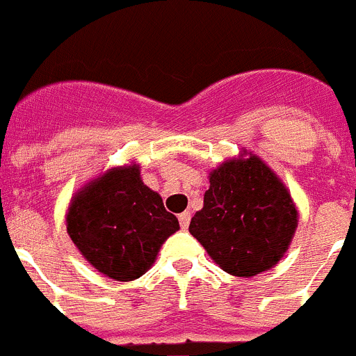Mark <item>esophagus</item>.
Here are the masks:
<instances>
[{
    "mask_svg": "<svg viewBox=\"0 0 356 356\" xmlns=\"http://www.w3.org/2000/svg\"><path fill=\"white\" fill-rule=\"evenodd\" d=\"M190 220H191V215L188 211H184V213H181V215H179V224H181L182 229H188Z\"/></svg>",
    "mask_w": 356,
    "mask_h": 356,
    "instance_id": "34e87169",
    "label": "esophagus"
}]
</instances>
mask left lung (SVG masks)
Instances as JSON below:
<instances>
[{"mask_svg":"<svg viewBox=\"0 0 356 356\" xmlns=\"http://www.w3.org/2000/svg\"><path fill=\"white\" fill-rule=\"evenodd\" d=\"M298 227V209L258 156L225 161L209 174L204 208L190 233L227 274L251 277L283 258Z\"/></svg>","mask_w":356,"mask_h":356,"instance_id":"1","label":"left lung"}]
</instances>
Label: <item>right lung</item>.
<instances>
[{
    "instance_id": "right-lung-1",
    "label": "right lung",
    "mask_w": 356,
    "mask_h": 356,
    "mask_svg": "<svg viewBox=\"0 0 356 356\" xmlns=\"http://www.w3.org/2000/svg\"><path fill=\"white\" fill-rule=\"evenodd\" d=\"M67 233L89 264L116 281L143 276L179 229L163 199L145 186L138 166L113 168L73 199Z\"/></svg>"
}]
</instances>
